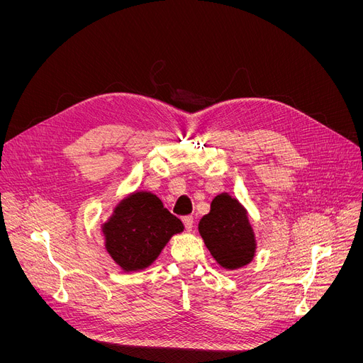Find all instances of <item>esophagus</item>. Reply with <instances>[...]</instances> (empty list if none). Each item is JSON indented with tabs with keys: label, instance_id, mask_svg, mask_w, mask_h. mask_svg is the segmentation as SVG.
<instances>
[{
	"label": "esophagus",
	"instance_id": "esophagus-1",
	"mask_svg": "<svg viewBox=\"0 0 363 363\" xmlns=\"http://www.w3.org/2000/svg\"><path fill=\"white\" fill-rule=\"evenodd\" d=\"M182 222L185 225V230L186 231H191L193 230V226H194V218L193 216H184Z\"/></svg>",
	"mask_w": 363,
	"mask_h": 363
}]
</instances>
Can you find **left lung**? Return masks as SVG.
I'll return each instance as SVG.
<instances>
[{"mask_svg":"<svg viewBox=\"0 0 363 363\" xmlns=\"http://www.w3.org/2000/svg\"><path fill=\"white\" fill-rule=\"evenodd\" d=\"M200 235L225 269H238L255 256V235L242 206L228 194L213 199L211 213L199 223Z\"/></svg>","mask_w":363,"mask_h":363,"instance_id":"1","label":"left lung"}]
</instances>
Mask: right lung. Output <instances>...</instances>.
<instances>
[{"label":"right lung","instance_id":"add662e5","mask_svg":"<svg viewBox=\"0 0 363 363\" xmlns=\"http://www.w3.org/2000/svg\"><path fill=\"white\" fill-rule=\"evenodd\" d=\"M182 228V222L155 194L135 193L104 223L106 247L123 271H138L147 268Z\"/></svg>","mask_w":363,"mask_h":363}]
</instances>
